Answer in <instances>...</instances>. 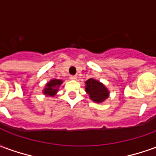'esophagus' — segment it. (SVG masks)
Returning a JSON list of instances; mask_svg holds the SVG:
<instances>
[{
	"label": "esophagus",
	"mask_w": 156,
	"mask_h": 156,
	"mask_svg": "<svg viewBox=\"0 0 156 156\" xmlns=\"http://www.w3.org/2000/svg\"><path fill=\"white\" fill-rule=\"evenodd\" d=\"M69 78H70L71 80H76V79H77V77H76V76H73V75H71V76L69 77Z\"/></svg>",
	"instance_id": "1"
}]
</instances>
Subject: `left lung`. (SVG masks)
I'll list each match as a JSON object with an SVG mask.
<instances>
[{
  "instance_id": "1",
  "label": "left lung",
  "mask_w": 156,
  "mask_h": 156,
  "mask_svg": "<svg viewBox=\"0 0 156 156\" xmlns=\"http://www.w3.org/2000/svg\"><path fill=\"white\" fill-rule=\"evenodd\" d=\"M85 83V90L94 102L102 103L108 98L109 92L108 88L99 81L95 80L94 78H89Z\"/></svg>"
}]
</instances>
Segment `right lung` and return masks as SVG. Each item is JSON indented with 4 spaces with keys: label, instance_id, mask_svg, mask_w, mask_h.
Returning <instances> with one entry per match:
<instances>
[{
    "label": "right lung",
    "instance_id": "right-lung-1",
    "mask_svg": "<svg viewBox=\"0 0 156 156\" xmlns=\"http://www.w3.org/2000/svg\"><path fill=\"white\" fill-rule=\"evenodd\" d=\"M62 83V81L60 79H51L46 84L43 94L47 96H51L53 97L58 91L59 86Z\"/></svg>",
    "mask_w": 156,
    "mask_h": 156
}]
</instances>
